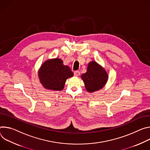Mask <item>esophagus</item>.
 <instances>
[{
    "instance_id": "34e87169",
    "label": "esophagus",
    "mask_w": 150,
    "mask_h": 150,
    "mask_svg": "<svg viewBox=\"0 0 150 150\" xmlns=\"http://www.w3.org/2000/svg\"><path fill=\"white\" fill-rule=\"evenodd\" d=\"M74 75L76 77H78L80 75V71H75L74 72Z\"/></svg>"
}]
</instances>
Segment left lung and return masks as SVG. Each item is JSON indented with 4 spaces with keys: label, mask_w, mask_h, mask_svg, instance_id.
Wrapping results in <instances>:
<instances>
[{
    "label": "left lung",
    "mask_w": 150,
    "mask_h": 150,
    "mask_svg": "<svg viewBox=\"0 0 150 150\" xmlns=\"http://www.w3.org/2000/svg\"><path fill=\"white\" fill-rule=\"evenodd\" d=\"M86 89L93 92L102 89L108 80V76L104 68L95 61L88 64L86 73L81 75Z\"/></svg>",
    "instance_id": "left-lung-1"
}]
</instances>
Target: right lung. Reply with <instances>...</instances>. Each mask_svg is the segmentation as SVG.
Wrapping results in <instances>:
<instances>
[{
    "label": "right lung",
    "instance_id": "right-lung-1",
    "mask_svg": "<svg viewBox=\"0 0 150 150\" xmlns=\"http://www.w3.org/2000/svg\"><path fill=\"white\" fill-rule=\"evenodd\" d=\"M40 83L43 87L53 91H61L66 80L73 76V73L67 65H64L62 59L55 58L45 61L38 73Z\"/></svg>",
    "mask_w": 150,
    "mask_h": 150
}]
</instances>
